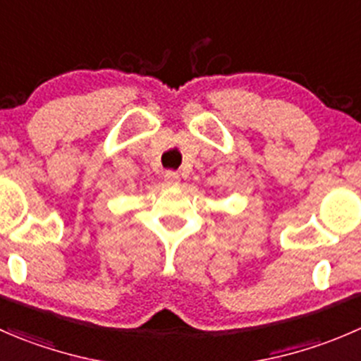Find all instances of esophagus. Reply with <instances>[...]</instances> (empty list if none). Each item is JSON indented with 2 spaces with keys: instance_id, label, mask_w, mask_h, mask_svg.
I'll list each match as a JSON object with an SVG mask.
<instances>
[{
  "instance_id": "1",
  "label": "esophagus",
  "mask_w": 361,
  "mask_h": 361,
  "mask_svg": "<svg viewBox=\"0 0 361 361\" xmlns=\"http://www.w3.org/2000/svg\"><path fill=\"white\" fill-rule=\"evenodd\" d=\"M164 178H166L167 185H178V183H180V174H178L176 171H166Z\"/></svg>"
}]
</instances>
